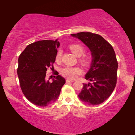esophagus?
<instances>
[{"mask_svg": "<svg viewBox=\"0 0 135 135\" xmlns=\"http://www.w3.org/2000/svg\"><path fill=\"white\" fill-rule=\"evenodd\" d=\"M66 83H69V82H73V80H69V79H66Z\"/></svg>", "mask_w": 135, "mask_h": 135, "instance_id": "obj_1", "label": "esophagus"}]
</instances>
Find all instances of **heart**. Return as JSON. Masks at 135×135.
I'll use <instances>...</instances> for the list:
<instances>
[{
	"label": "heart",
	"mask_w": 135,
	"mask_h": 135,
	"mask_svg": "<svg viewBox=\"0 0 135 135\" xmlns=\"http://www.w3.org/2000/svg\"><path fill=\"white\" fill-rule=\"evenodd\" d=\"M69 49L75 55L79 57V61L82 64L83 66L88 67L91 63V58L90 56L88 55H84L85 52V48L82 44H73L69 46ZM62 56V51L61 50L57 51L56 55V61H60L61 60ZM82 73V70L78 66H66L62 68L61 71V74L62 76L66 77V78L71 79H75L77 76Z\"/></svg>",
	"instance_id": "b5f03b06"
}]
</instances>
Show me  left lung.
Returning <instances> with one entry per match:
<instances>
[{
	"label": "left lung",
	"instance_id": "8db88e82",
	"mask_svg": "<svg viewBox=\"0 0 135 135\" xmlns=\"http://www.w3.org/2000/svg\"><path fill=\"white\" fill-rule=\"evenodd\" d=\"M89 48L91 52V67L85 79L91 83L84 84L79 97L88 105H98L110 97L117 84L118 62L112 45L102 36L90 32L71 34Z\"/></svg>",
	"mask_w": 135,
	"mask_h": 135
}]
</instances>
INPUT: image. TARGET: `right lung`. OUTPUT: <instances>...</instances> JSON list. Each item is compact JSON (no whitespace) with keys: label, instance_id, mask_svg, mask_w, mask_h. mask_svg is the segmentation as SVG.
<instances>
[{"label":"right lung","instance_id":"add662e5","mask_svg":"<svg viewBox=\"0 0 135 135\" xmlns=\"http://www.w3.org/2000/svg\"><path fill=\"white\" fill-rule=\"evenodd\" d=\"M60 45L58 40L34 42L26 47L18 58L17 73L22 92L31 103L38 106L54 103L66 83L60 75L55 76L52 82L49 81L50 78L48 80L46 78L48 68L54 70L53 63Z\"/></svg>","mask_w":135,"mask_h":135}]
</instances>
